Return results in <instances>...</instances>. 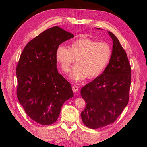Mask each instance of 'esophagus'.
Returning a JSON list of instances; mask_svg holds the SVG:
<instances>
[{"instance_id":"esophagus-1","label":"esophagus","mask_w":147,"mask_h":147,"mask_svg":"<svg viewBox=\"0 0 147 147\" xmlns=\"http://www.w3.org/2000/svg\"><path fill=\"white\" fill-rule=\"evenodd\" d=\"M72 91L74 92H77L78 91V87L77 85H73L72 86Z\"/></svg>"}]
</instances>
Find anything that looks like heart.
<instances>
[{"mask_svg": "<svg viewBox=\"0 0 147 147\" xmlns=\"http://www.w3.org/2000/svg\"><path fill=\"white\" fill-rule=\"evenodd\" d=\"M112 53V48L108 43L82 38L71 43L69 49L59 46L55 57L65 74L69 72L75 61L76 66L71 70L70 77L79 82L86 77L92 79L100 75L109 63Z\"/></svg>", "mask_w": 147, "mask_h": 147, "instance_id": "obj_1", "label": "heart"}]
</instances>
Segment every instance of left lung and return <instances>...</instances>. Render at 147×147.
<instances>
[{
    "label": "left lung",
    "instance_id": "left-lung-1",
    "mask_svg": "<svg viewBox=\"0 0 147 147\" xmlns=\"http://www.w3.org/2000/svg\"><path fill=\"white\" fill-rule=\"evenodd\" d=\"M108 34L113 43L109 63L103 74L81 90V96L86 102V107L81 113L82 121L92 129L114 123L129 99L131 65L118 39L111 32Z\"/></svg>",
    "mask_w": 147,
    "mask_h": 147
}]
</instances>
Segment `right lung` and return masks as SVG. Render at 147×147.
Returning <instances> with one entry per match:
<instances>
[{
  "label": "right lung",
  "mask_w": 147,
  "mask_h": 147,
  "mask_svg": "<svg viewBox=\"0 0 147 147\" xmlns=\"http://www.w3.org/2000/svg\"><path fill=\"white\" fill-rule=\"evenodd\" d=\"M74 35L58 26L43 31L30 40L16 67L18 101L37 123L56 121L64 102L74 96L70 83L57 72L55 54L60 44Z\"/></svg>",
  "instance_id": "1"
}]
</instances>
